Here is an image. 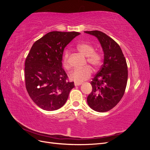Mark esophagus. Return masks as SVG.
<instances>
[{"instance_id":"34e87169","label":"esophagus","mask_w":150,"mask_h":150,"mask_svg":"<svg viewBox=\"0 0 150 150\" xmlns=\"http://www.w3.org/2000/svg\"><path fill=\"white\" fill-rule=\"evenodd\" d=\"M81 83H77V82H74V85H75L76 86H79V85H81Z\"/></svg>"}]
</instances>
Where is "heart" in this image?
<instances>
[{
	"instance_id": "heart-1",
	"label": "heart",
	"mask_w": 150,
	"mask_h": 150,
	"mask_svg": "<svg viewBox=\"0 0 150 150\" xmlns=\"http://www.w3.org/2000/svg\"><path fill=\"white\" fill-rule=\"evenodd\" d=\"M76 49L80 53L86 56V62L92 67L94 71L98 70L102 64V56L101 54L94 51V47L92 44L86 42H82L76 45ZM69 52L66 51L62 57L61 64L64 69L67 70L70 68L69 62ZM92 69L89 66H85L79 69H74L72 70L69 74L70 79L77 83H82L83 81L87 80L91 75Z\"/></svg>"
}]
</instances>
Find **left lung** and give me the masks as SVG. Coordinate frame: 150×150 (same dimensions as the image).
Wrapping results in <instances>:
<instances>
[{
	"instance_id": "8db88e82",
	"label": "left lung",
	"mask_w": 150,
	"mask_h": 150,
	"mask_svg": "<svg viewBox=\"0 0 150 150\" xmlns=\"http://www.w3.org/2000/svg\"><path fill=\"white\" fill-rule=\"evenodd\" d=\"M96 36L104 52V63L91 82L92 91L87 98L93 110L103 112L117 105L123 96L128 81V66L120 46L99 30L84 31Z\"/></svg>"
}]
</instances>
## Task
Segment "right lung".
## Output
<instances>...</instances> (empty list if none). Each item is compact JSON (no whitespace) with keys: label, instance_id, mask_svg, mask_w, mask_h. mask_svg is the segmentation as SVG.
Returning a JSON list of instances; mask_svg holds the SVG:
<instances>
[{"label":"right lung","instance_id":"obj_1","mask_svg":"<svg viewBox=\"0 0 150 150\" xmlns=\"http://www.w3.org/2000/svg\"><path fill=\"white\" fill-rule=\"evenodd\" d=\"M80 33L52 31L34 43L25 61V88L39 108L54 111L66 103L74 82H69L61 60L64 49Z\"/></svg>","mask_w":150,"mask_h":150}]
</instances>
